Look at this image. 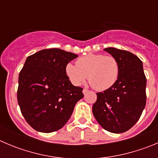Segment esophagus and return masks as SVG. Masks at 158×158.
<instances>
[{
  "label": "esophagus",
  "instance_id": "34e87169",
  "mask_svg": "<svg viewBox=\"0 0 158 158\" xmlns=\"http://www.w3.org/2000/svg\"><path fill=\"white\" fill-rule=\"evenodd\" d=\"M88 92V89H85V88H84L83 89V94H87V93Z\"/></svg>",
  "mask_w": 158,
  "mask_h": 158
}]
</instances>
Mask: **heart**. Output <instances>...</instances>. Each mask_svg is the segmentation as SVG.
<instances>
[{"mask_svg": "<svg viewBox=\"0 0 158 158\" xmlns=\"http://www.w3.org/2000/svg\"><path fill=\"white\" fill-rule=\"evenodd\" d=\"M66 74L75 86L85 83L87 78L93 88L106 91L117 81L119 74V64L112 56L88 54L77 60L76 65L66 66Z\"/></svg>", "mask_w": 158, "mask_h": 158, "instance_id": "heart-1", "label": "heart"}]
</instances>
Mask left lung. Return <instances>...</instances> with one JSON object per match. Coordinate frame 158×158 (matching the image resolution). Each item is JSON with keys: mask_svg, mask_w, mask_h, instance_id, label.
Wrapping results in <instances>:
<instances>
[{"mask_svg": "<svg viewBox=\"0 0 158 158\" xmlns=\"http://www.w3.org/2000/svg\"><path fill=\"white\" fill-rule=\"evenodd\" d=\"M104 50L117 60L119 74L112 88L97 93L92 112L103 129L124 133L136 124L145 108L147 79L142 61L136 55L113 47Z\"/></svg>", "mask_w": 158, "mask_h": 158, "instance_id": "obj_1", "label": "left lung"}]
</instances>
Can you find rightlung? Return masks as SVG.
Here are the masks:
<instances>
[{
  "mask_svg": "<svg viewBox=\"0 0 158 158\" xmlns=\"http://www.w3.org/2000/svg\"><path fill=\"white\" fill-rule=\"evenodd\" d=\"M60 49H46L28 56L19 77L17 97L21 112L36 131L62 128L73 113L83 88L73 86L66 66L77 57Z\"/></svg>",
  "mask_w": 158,
  "mask_h": 158,
  "instance_id": "1",
  "label": "right lung"
}]
</instances>
